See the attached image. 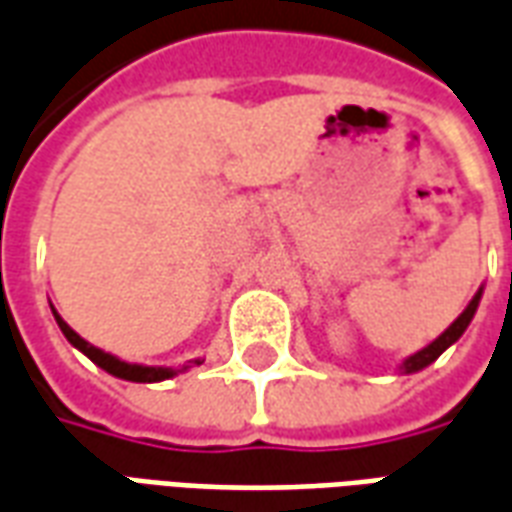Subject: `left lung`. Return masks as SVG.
Here are the masks:
<instances>
[{"label": "left lung", "instance_id": "obj_1", "mask_svg": "<svg viewBox=\"0 0 512 512\" xmlns=\"http://www.w3.org/2000/svg\"><path fill=\"white\" fill-rule=\"evenodd\" d=\"M480 299H483V285H480V290L474 293L472 301L466 304V310H463L461 315H458V318H455V321H452L450 326H447V329H444V332L436 337V340H433V343H428L425 348H419L417 354H411L403 359L400 373H403V376H408V373H419V370H425V367L433 365V362H436V359H439V356L444 354L450 345L458 343V340H461V334L469 329L474 312H477V307H480Z\"/></svg>", "mask_w": 512, "mask_h": 512}]
</instances>
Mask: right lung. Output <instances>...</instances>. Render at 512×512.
Segmentation results:
<instances>
[{
	"label": "right lung",
	"instance_id": "1",
	"mask_svg": "<svg viewBox=\"0 0 512 512\" xmlns=\"http://www.w3.org/2000/svg\"><path fill=\"white\" fill-rule=\"evenodd\" d=\"M51 312H54V321H57V326H60L62 334H65V340H68L73 348H79L90 362H95L101 370H106L109 376L123 378V381H134V384H156V381H167V378L178 376V373H186L191 365H202V359H191L189 365H183V367H150V365H136V362H123V359H117L115 354H106V351H101V348H95V345L87 343L84 337H79L68 323L62 321L60 312L54 310V307H51Z\"/></svg>",
	"mask_w": 512,
	"mask_h": 512
}]
</instances>
